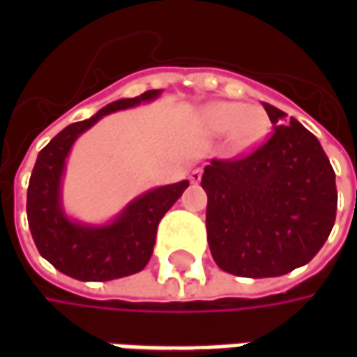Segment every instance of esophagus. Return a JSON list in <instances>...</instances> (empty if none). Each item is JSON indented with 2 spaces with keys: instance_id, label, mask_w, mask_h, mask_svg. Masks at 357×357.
Returning a JSON list of instances; mask_svg holds the SVG:
<instances>
[{
  "instance_id": "esophagus-1",
  "label": "esophagus",
  "mask_w": 357,
  "mask_h": 357,
  "mask_svg": "<svg viewBox=\"0 0 357 357\" xmlns=\"http://www.w3.org/2000/svg\"><path fill=\"white\" fill-rule=\"evenodd\" d=\"M201 176H202L201 168H195V170H191V174H189L191 183H199V181H201Z\"/></svg>"
}]
</instances>
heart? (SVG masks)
Returning <instances> with one entry per match:
<instances>
[{"mask_svg":"<svg viewBox=\"0 0 357 357\" xmlns=\"http://www.w3.org/2000/svg\"><path fill=\"white\" fill-rule=\"evenodd\" d=\"M202 124L208 133H231V141L247 145L262 130L264 116L258 110H247L241 102H212L202 110Z\"/></svg>","mask_w":357,"mask_h":357,"instance_id":"b5f03b06","label":"heart"}]
</instances>
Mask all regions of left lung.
Masks as SVG:
<instances>
[{
    "label": "left lung",
    "instance_id": "1",
    "mask_svg": "<svg viewBox=\"0 0 357 357\" xmlns=\"http://www.w3.org/2000/svg\"><path fill=\"white\" fill-rule=\"evenodd\" d=\"M273 133L239 160H212L206 233L220 268L239 277H279L325 245L337 216L335 170L314 133L264 102Z\"/></svg>",
    "mask_w": 357,
    "mask_h": 357
}]
</instances>
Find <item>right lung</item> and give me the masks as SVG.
<instances>
[{
	"label": "right lung",
	"instance_id": "right-lung-1",
	"mask_svg": "<svg viewBox=\"0 0 357 357\" xmlns=\"http://www.w3.org/2000/svg\"><path fill=\"white\" fill-rule=\"evenodd\" d=\"M162 89L139 97L118 99L93 116L66 126L40 151L30 176L26 214L30 233L40 255L78 281H112L137 273L153 256L156 229L162 216L183 195L189 181L149 189L102 224H86L68 216L63 204L66 158L82 133L102 116L158 99Z\"/></svg>",
	"mask_w": 357,
	"mask_h": 357
}]
</instances>
